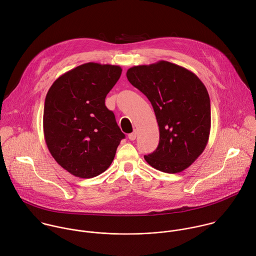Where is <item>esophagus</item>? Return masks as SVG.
<instances>
[{
    "label": "esophagus",
    "mask_w": 256,
    "mask_h": 256,
    "mask_svg": "<svg viewBox=\"0 0 256 256\" xmlns=\"http://www.w3.org/2000/svg\"><path fill=\"white\" fill-rule=\"evenodd\" d=\"M128 138H130V140H134L136 138V132H134L130 134H128Z\"/></svg>",
    "instance_id": "34e87169"
}]
</instances>
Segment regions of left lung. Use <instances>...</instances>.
Wrapping results in <instances>:
<instances>
[{"mask_svg": "<svg viewBox=\"0 0 256 256\" xmlns=\"http://www.w3.org/2000/svg\"><path fill=\"white\" fill-rule=\"evenodd\" d=\"M128 82L152 102L160 128L156 150L144 156L154 168L178 174L204 150L210 134V100L196 74L160 60L128 70Z\"/></svg>", "mask_w": 256, "mask_h": 256, "instance_id": "obj_1", "label": "left lung"}]
</instances>
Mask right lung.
Returning <instances> with one entry per match:
<instances>
[{
    "instance_id": "1",
    "label": "right lung",
    "mask_w": 256,
    "mask_h": 256,
    "mask_svg": "<svg viewBox=\"0 0 256 256\" xmlns=\"http://www.w3.org/2000/svg\"><path fill=\"white\" fill-rule=\"evenodd\" d=\"M120 66L86 62L50 88L44 108V136L54 160L70 174L90 178L112 164L124 134L104 100L122 74Z\"/></svg>"
}]
</instances>
